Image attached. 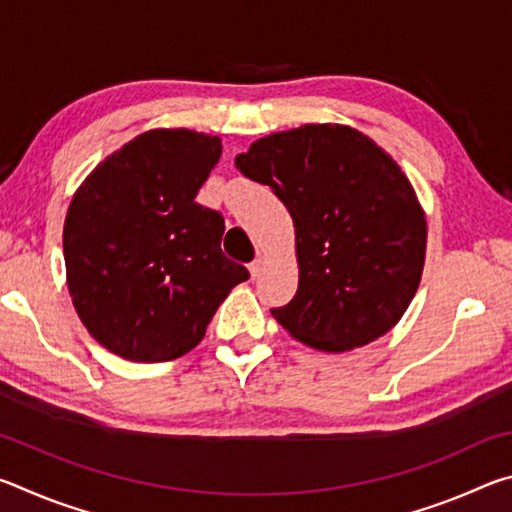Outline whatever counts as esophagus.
I'll return each instance as SVG.
<instances>
[{
  "instance_id": "1",
  "label": "esophagus",
  "mask_w": 512,
  "mask_h": 512,
  "mask_svg": "<svg viewBox=\"0 0 512 512\" xmlns=\"http://www.w3.org/2000/svg\"><path fill=\"white\" fill-rule=\"evenodd\" d=\"M248 271H250V275H253V277H257L259 273H262V257L253 259V262L248 264Z\"/></svg>"
}]
</instances>
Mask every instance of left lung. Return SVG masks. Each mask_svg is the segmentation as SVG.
<instances>
[{"label": "left lung", "instance_id": "obj_1", "mask_svg": "<svg viewBox=\"0 0 512 512\" xmlns=\"http://www.w3.org/2000/svg\"><path fill=\"white\" fill-rule=\"evenodd\" d=\"M237 169L268 185L296 228L298 291L271 309L293 339L345 352L384 336L418 291L427 221L384 149L341 124L266 135Z\"/></svg>", "mask_w": 512, "mask_h": 512}]
</instances>
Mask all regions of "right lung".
<instances>
[{
    "mask_svg": "<svg viewBox=\"0 0 512 512\" xmlns=\"http://www.w3.org/2000/svg\"><path fill=\"white\" fill-rule=\"evenodd\" d=\"M221 140L155 128L108 155L69 203L63 250L81 323L128 361L196 348L248 268L223 255V216L194 198Z\"/></svg>",
    "mask_w": 512,
    "mask_h": 512,
    "instance_id": "right-lung-1",
    "label": "right lung"
}]
</instances>
